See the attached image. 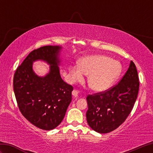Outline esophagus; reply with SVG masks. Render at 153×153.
Masks as SVG:
<instances>
[{
  "label": "esophagus",
  "mask_w": 153,
  "mask_h": 153,
  "mask_svg": "<svg viewBox=\"0 0 153 153\" xmlns=\"http://www.w3.org/2000/svg\"><path fill=\"white\" fill-rule=\"evenodd\" d=\"M78 93H79L78 91L74 89V90L73 91H72V95H73L74 97H77V96H78Z\"/></svg>",
  "instance_id": "esophagus-1"
}]
</instances>
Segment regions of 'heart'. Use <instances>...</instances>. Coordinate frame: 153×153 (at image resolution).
I'll return each mask as SVG.
<instances>
[{"instance_id":"1","label":"heart","mask_w":153,"mask_h":153,"mask_svg":"<svg viewBox=\"0 0 153 153\" xmlns=\"http://www.w3.org/2000/svg\"><path fill=\"white\" fill-rule=\"evenodd\" d=\"M122 65L118 61L105 55H91L82 58L79 64L73 63L70 67V79L79 82L84 74L89 75L88 83L92 89L104 91L112 87L122 73Z\"/></svg>"}]
</instances>
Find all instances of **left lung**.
I'll return each instance as SVG.
<instances>
[{
	"label": "left lung",
	"mask_w": 153,
	"mask_h": 153,
	"mask_svg": "<svg viewBox=\"0 0 153 153\" xmlns=\"http://www.w3.org/2000/svg\"><path fill=\"white\" fill-rule=\"evenodd\" d=\"M139 87L136 66L131 61L129 68L118 84L105 91L87 97V121L94 131L107 134L122 124L130 114Z\"/></svg>",
	"instance_id": "1"
}]
</instances>
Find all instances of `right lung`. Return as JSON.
<instances>
[{"label": "right lung", "instance_id": "1", "mask_svg": "<svg viewBox=\"0 0 153 153\" xmlns=\"http://www.w3.org/2000/svg\"><path fill=\"white\" fill-rule=\"evenodd\" d=\"M59 46H45L27 55L14 76V91L22 115L35 126L51 130L60 124L71 101L73 87L60 74ZM43 60L50 65L46 76L39 77L32 68L33 61Z\"/></svg>", "mask_w": 153, "mask_h": 153}]
</instances>
